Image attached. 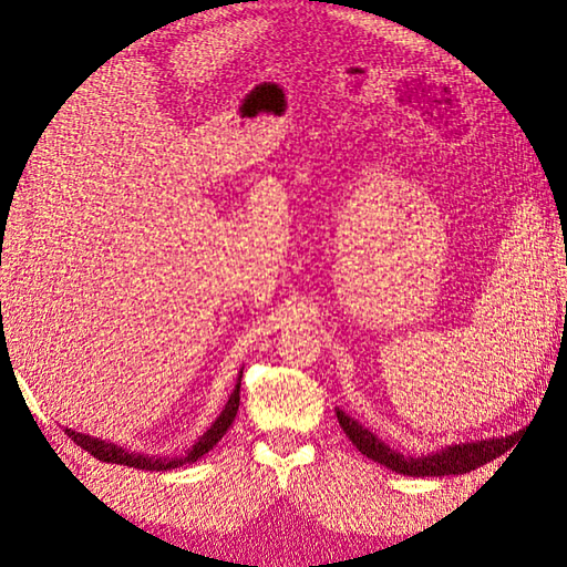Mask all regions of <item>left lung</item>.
<instances>
[{
	"label": "left lung",
	"mask_w": 567,
	"mask_h": 567,
	"mask_svg": "<svg viewBox=\"0 0 567 567\" xmlns=\"http://www.w3.org/2000/svg\"><path fill=\"white\" fill-rule=\"evenodd\" d=\"M336 416H339V424L346 431V436L353 441V445L360 453L370 457V461L390 467L392 473L409 475V477L465 475L470 470H475L507 453L516 441V433H514V436H502V439H480V441H467V443L441 445V449H436L433 453L404 455L396 449H390V445L382 439H378L370 429L358 424V421L348 416L343 409H336Z\"/></svg>",
	"instance_id": "left-lung-1"
}]
</instances>
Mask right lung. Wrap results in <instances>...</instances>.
I'll list each match as a JSON object with an SVG mask.
<instances>
[{"label": "right lung", "instance_id": "right-lung-1", "mask_svg": "<svg viewBox=\"0 0 567 567\" xmlns=\"http://www.w3.org/2000/svg\"><path fill=\"white\" fill-rule=\"evenodd\" d=\"M240 375H244V370H240ZM240 375L236 388L228 396V402L224 404L221 414L214 419V424L202 433V436L192 443V449H187L183 455H143V453H131L122 445L110 443V441H102V439H94L90 433H78L72 429H65L68 436L75 441L80 449H84L87 453H92L97 461L102 463H116V465H128V467H138V470H153V473H163V470H173L179 465H187V463H197L204 453H209L216 443L221 441L224 433L228 431V426L234 424L236 412H238V402H240Z\"/></svg>", "mask_w": 567, "mask_h": 567}]
</instances>
